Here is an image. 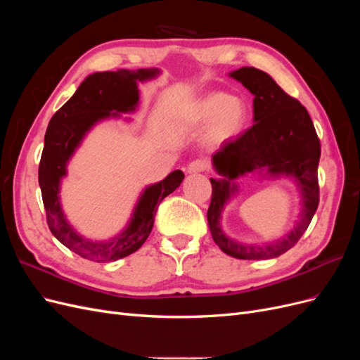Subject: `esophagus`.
Wrapping results in <instances>:
<instances>
[{
  "mask_svg": "<svg viewBox=\"0 0 360 360\" xmlns=\"http://www.w3.org/2000/svg\"><path fill=\"white\" fill-rule=\"evenodd\" d=\"M205 169H207V163L204 160H193L188 165L186 172L188 174H198V172H204Z\"/></svg>",
  "mask_w": 360,
  "mask_h": 360,
  "instance_id": "34e87169",
  "label": "esophagus"
}]
</instances>
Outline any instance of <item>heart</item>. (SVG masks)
<instances>
[{"instance_id":"b5f03b06","label":"heart","mask_w":360,"mask_h":360,"mask_svg":"<svg viewBox=\"0 0 360 360\" xmlns=\"http://www.w3.org/2000/svg\"><path fill=\"white\" fill-rule=\"evenodd\" d=\"M193 124H207L205 144L210 147L230 143L243 132L248 122V106L240 97L226 93H212L193 106Z\"/></svg>"}]
</instances>
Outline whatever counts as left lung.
I'll return each mask as SVG.
<instances>
[{
    "instance_id": "1",
    "label": "left lung",
    "mask_w": 360,
    "mask_h": 360,
    "mask_svg": "<svg viewBox=\"0 0 360 360\" xmlns=\"http://www.w3.org/2000/svg\"><path fill=\"white\" fill-rule=\"evenodd\" d=\"M228 76L254 94V126L231 143L222 144L212 156L221 179H210L213 192L207 221L214 243L226 255L238 259L275 258L299 242L317 212L320 139L307 108L282 90L270 75L255 68H240ZM248 173L260 178L285 176L300 189L301 221L279 241L242 244L223 231L221 212L238 193L236 180Z\"/></svg>"
}]
</instances>
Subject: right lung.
Wrapping results in <instances>:
<instances>
[{"mask_svg": "<svg viewBox=\"0 0 360 360\" xmlns=\"http://www.w3.org/2000/svg\"><path fill=\"white\" fill-rule=\"evenodd\" d=\"M159 73V69H122L89 75L48 124L39 165V184L48 225L60 243L85 259L105 263L134 254L151 233L158 204L176 191L184 179V174L176 169L147 186L141 192L124 230L102 242H93L76 231L60 201L61 180L68 176V163L86 134L103 120L135 112L139 105L138 82L155 79Z\"/></svg>", "mask_w": 360, "mask_h": 360, "instance_id": "right-lung-1", "label": "right lung"}]
</instances>
